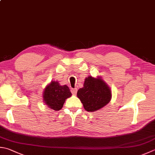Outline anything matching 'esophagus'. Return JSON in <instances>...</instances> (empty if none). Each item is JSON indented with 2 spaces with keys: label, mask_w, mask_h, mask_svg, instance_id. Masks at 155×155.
I'll return each instance as SVG.
<instances>
[{
  "label": "esophagus",
  "mask_w": 155,
  "mask_h": 155,
  "mask_svg": "<svg viewBox=\"0 0 155 155\" xmlns=\"http://www.w3.org/2000/svg\"><path fill=\"white\" fill-rule=\"evenodd\" d=\"M71 93L72 95H76L77 93V89H71Z\"/></svg>",
  "instance_id": "1"
}]
</instances>
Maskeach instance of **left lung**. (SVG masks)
Masks as SVG:
<instances>
[{
	"label": "left lung",
	"mask_w": 155,
	"mask_h": 155,
	"mask_svg": "<svg viewBox=\"0 0 155 155\" xmlns=\"http://www.w3.org/2000/svg\"><path fill=\"white\" fill-rule=\"evenodd\" d=\"M77 97L87 111H97L110 101L111 91L101 77L89 76L84 81L83 87L77 91Z\"/></svg>",
	"instance_id": "1"
}]
</instances>
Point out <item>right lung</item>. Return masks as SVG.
Segmentation results:
<instances>
[{"mask_svg": "<svg viewBox=\"0 0 155 155\" xmlns=\"http://www.w3.org/2000/svg\"><path fill=\"white\" fill-rule=\"evenodd\" d=\"M71 95L68 86H61L57 81H52L45 88L43 97L44 103L48 107L59 111L62 108L66 99Z\"/></svg>", "mask_w": 155, "mask_h": 155, "instance_id": "1", "label": "right lung"}]
</instances>
